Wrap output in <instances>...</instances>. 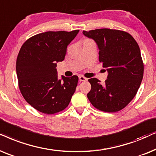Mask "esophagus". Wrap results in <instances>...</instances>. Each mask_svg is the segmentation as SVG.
<instances>
[{"label": "esophagus", "mask_w": 156, "mask_h": 156, "mask_svg": "<svg viewBox=\"0 0 156 156\" xmlns=\"http://www.w3.org/2000/svg\"><path fill=\"white\" fill-rule=\"evenodd\" d=\"M78 78H79L80 81H86V80H88L86 78H85V77L83 76H79V77H78Z\"/></svg>", "instance_id": "esophagus-1"}]
</instances>
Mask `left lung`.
Here are the masks:
<instances>
[{
  "label": "left lung",
  "instance_id": "8db88e82",
  "mask_svg": "<svg viewBox=\"0 0 156 156\" xmlns=\"http://www.w3.org/2000/svg\"><path fill=\"white\" fill-rule=\"evenodd\" d=\"M93 39L99 49V61L108 71L104 84L93 78L88 80L90 91L87 94L93 106L108 113L125 108L136 95L143 76L140 48L129 33L102 28L83 31Z\"/></svg>",
  "mask_w": 156,
  "mask_h": 156
}]
</instances>
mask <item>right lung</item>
Returning <instances> with one entry per match:
<instances>
[{
  "label": "right lung",
  "instance_id": "1",
  "mask_svg": "<svg viewBox=\"0 0 156 156\" xmlns=\"http://www.w3.org/2000/svg\"><path fill=\"white\" fill-rule=\"evenodd\" d=\"M78 30L48 31L31 37L22 45L17 61L16 73L20 92L37 111L53 114L69 104L76 91L78 77H58L57 63L65 58L67 46Z\"/></svg>",
  "mask_w": 156,
  "mask_h": 156
}]
</instances>
